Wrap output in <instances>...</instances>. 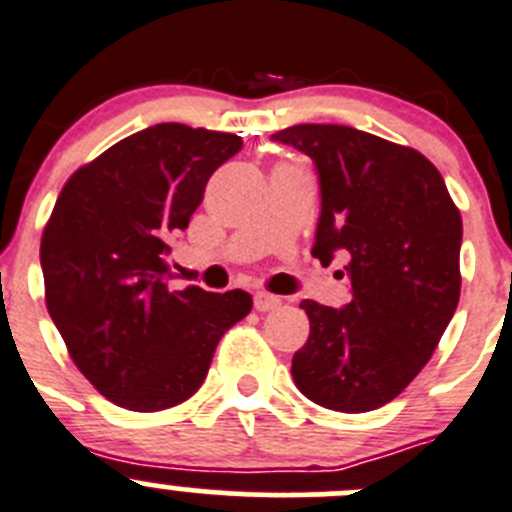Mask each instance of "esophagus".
I'll return each mask as SVG.
<instances>
[{"mask_svg": "<svg viewBox=\"0 0 512 512\" xmlns=\"http://www.w3.org/2000/svg\"><path fill=\"white\" fill-rule=\"evenodd\" d=\"M254 306H256V311H261V313L273 311V308L281 306V298L273 296V293H266V291H256L254 293Z\"/></svg>", "mask_w": 512, "mask_h": 512, "instance_id": "esophagus-1", "label": "esophagus"}]
</instances>
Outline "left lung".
<instances>
[{
    "mask_svg": "<svg viewBox=\"0 0 512 512\" xmlns=\"http://www.w3.org/2000/svg\"><path fill=\"white\" fill-rule=\"evenodd\" d=\"M271 139L316 164L313 256H346L353 291L343 308L301 301L311 333L293 356V381L331 411L386 406L430 361L458 306V206L440 171L411 146L338 124L288 126Z\"/></svg>",
    "mask_w": 512,
    "mask_h": 512,
    "instance_id": "1",
    "label": "left lung"
}]
</instances>
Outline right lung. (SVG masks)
<instances>
[{
    "mask_svg": "<svg viewBox=\"0 0 512 512\" xmlns=\"http://www.w3.org/2000/svg\"><path fill=\"white\" fill-rule=\"evenodd\" d=\"M241 136L156 124L64 184L42 234L49 316L86 381L126 411L194 396L221 336L249 316L241 288H169V239L189 226L211 174Z\"/></svg>",
    "mask_w": 512,
    "mask_h": 512,
    "instance_id": "obj_1",
    "label": "right lung"
}]
</instances>
